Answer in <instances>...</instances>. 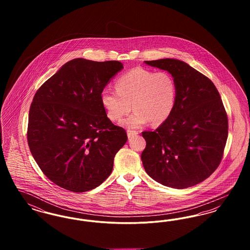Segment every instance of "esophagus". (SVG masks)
Segmentation results:
<instances>
[{
	"label": "esophagus",
	"instance_id": "1",
	"mask_svg": "<svg viewBox=\"0 0 250 250\" xmlns=\"http://www.w3.org/2000/svg\"><path fill=\"white\" fill-rule=\"evenodd\" d=\"M136 135H138V131L129 130V129L127 130V137L128 138H132V137H134Z\"/></svg>",
	"mask_w": 250,
	"mask_h": 250
}]
</instances>
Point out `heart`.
<instances>
[{
  "label": "heart",
  "mask_w": 250,
  "mask_h": 250,
  "mask_svg": "<svg viewBox=\"0 0 250 250\" xmlns=\"http://www.w3.org/2000/svg\"><path fill=\"white\" fill-rule=\"evenodd\" d=\"M115 89L101 92V104L111 121L121 119L132 106L135 111L122 121V125L129 128H138L148 122L155 125L163 124L176 104L177 85L167 72L136 67L120 76Z\"/></svg>",
  "instance_id": "b5f03b06"
}]
</instances>
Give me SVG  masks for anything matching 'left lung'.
<instances>
[{"instance_id": "8db88e82", "label": "left lung", "mask_w": 250, "mask_h": 250, "mask_svg": "<svg viewBox=\"0 0 250 250\" xmlns=\"http://www.w3.org/2000/svg\"><path fill=\"white\" fill-rule=\"evenodd\" d=\"M168 72L177 85L169 118L155 131H143L142 161L147 174L168 188L183 189L208 178L220 164L228 138V117L214 84L176 59L144 61Z\"/></svg>"}]
</instances>
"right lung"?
I'll return each instance as SVG.
<instances>
[{
    "label": "right lung",
    "mask_w": 250,
    "mask_h": 250,
    "mask_svg": "<svg viewBox=\"0 0 250 250\" xmlns=\"http://www.w3.org/2000/svg\"><path fill=\"white\" fill-rule=\"evenodd\" d=\"M123 68L118 61L71 60L34 96L28 144L43 173L60 188L92 190L110 175L127 135L107 118L100 95Z\"/></svg>",
    "instance_id": "add662e5"
}]
</instances>
